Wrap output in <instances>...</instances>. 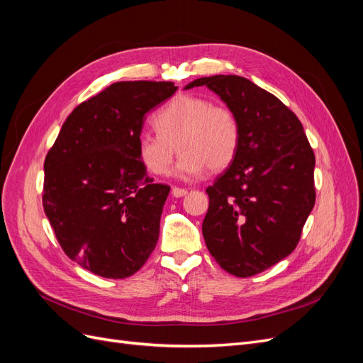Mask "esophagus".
Wrapping results in <instances>:
<instances>
[{"instance_id":"1","label":"esophagus","mask_w":363,"mask_h":363,"mask_svg":"<svg viewBox=\"0 0 363 363\" xmlns=\"http://www.w3.org/2000/svg\"><path fill=\"white\" fill-rule=\"evenodd\" d=\"M171 194H172V196H175V199H182V196H184L186 194H188V189H182V188H172Z\"/></svg>"}]
</instances>
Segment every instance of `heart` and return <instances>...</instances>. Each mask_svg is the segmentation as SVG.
Segmentation results:
<instances>
[{"label":"heart","mask_w":363,"mask_h":363,"mask_svg":"<svg viewBox=\"0 0 363 363\" xmlns=\"http://www.w3.org/2000/svg\"><path fill=\"white\" fill-rule=\"evenodd\" d=\"M157 131L138 135V156L155 175H168L174 144L182 156L175 167L180 179L199 177L206 168L221 171L236 156L240 128L236 115L224 106H212L206 98L182 94L156 113Z\"/></svg>","instance_id":"1"}]
</instances>
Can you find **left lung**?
Here are the masks:
<instances>
[{"instance_id": "obj_1", "label": "left lung", "mask_w": 363, "mask_h": 363, "mask_svg": "<svg viewBox=\"0 0 363 363\" xmlns=\"http://www.w3.org/2000/svg\"><path fill=\"white\" fill-rule=\"evenodd\" d=\"M240 128L232 164L206 189L207 250L219 267L251 277L289 256L315 204V155L300 119L277 96L239 75L201 77Z\"/></svg>"}]
</instances>
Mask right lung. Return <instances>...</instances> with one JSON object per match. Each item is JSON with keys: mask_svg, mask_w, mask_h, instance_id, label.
<instances>
[{"mask_svg": "<svg viewBox=\"0 0 363 363\" xmlns=\"http://www.w3.org/2000/svg\"><path fill=\"white\" fill-rule=\"evenodd\" d=\"M172 82H118L77 106L43 163V212L65 255L106 279L139 271L155 250L169 186L138 156L145 115Z\"/></svg>", "mask_w": 363, "mask_h": 363, "instance_id": "obj_1", "label": "right lung"}]
</instances>
